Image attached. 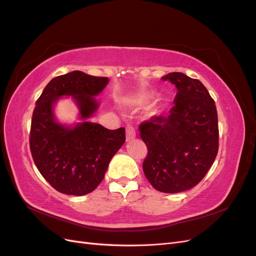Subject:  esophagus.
<instances>
[{"label": "esophagus", "instance_id": "34e87169", "mask_svg": "<svg viewBox=\"0 0 256 256\" xmlns=\"http://www.w3.org/2000/svg\"><path fill=\"white\" fill-rule=\"evenodd\" d=\"M126 138H127V141L132 140V138H136V130L132 125H128L126 127Z\"/></svg>", "mask_w": 256, "mask_h": 256}]
</instances>
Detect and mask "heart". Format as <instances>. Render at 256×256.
<instances>
[{
  "mask_svg": "<svg viewBox=\"0 0 256 256\" xmlns=\"http://www.w3.org/2000/svg\"><path fill=\"white\" fill-rule=\"evenodd\" d=\"M136 102H138V104H144V100H143V99H138Z\"/></svg>",
  "mask_w": 256,
  "mask_h": 256,
  "instance_id": "1",
  "label": "heart"
}]
</instances>
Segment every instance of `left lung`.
I'll list each match as a JSON object with an SVG mask.
<instances>
[{
    "label": "left lung",
    "instance_id": "1",
    "mask_svg": "<svg viewBox=\"0 0 256 256\" xmlns=\"http://www.w3.org/2000/svg\"><path fill=\"white\" fill-rule=\"evenodd\" d=\"M177 88L168 115L141 122L147 147L143 171L152 187L177 193L196 186L208 172L219 148L218 114L214 99L198 79L182 72L161 78Z\"/></svg>",
    "mask_w": 256,
    "mask_h": 256
}]
</instances>
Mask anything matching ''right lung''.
Returning <instances> with one entry per match:
<instances>
[{"label": "right lung", "mask_w": 256, "mask_h": 256, "mask_svg": "<svg viewBox=\"0 0 256 256\" xmlns=\"http://www.w3.org/2000/svg\"><path fill=\"white\" fill-rule=\"evenodd\" d=\"M109 79L76 70L53 78L37 99L30 131V148L42 177L60 193L84 196L102 182L109 162L126 140L125 128L110 130L90 118L98 95ZM62 96H72L82 123L66 128L55 122L52 106Z\"/></svg>", "instance_id": "right-lung-1"}]
</instances>
